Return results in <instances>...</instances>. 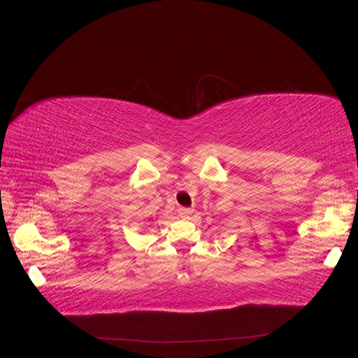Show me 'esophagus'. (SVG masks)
<instances>
[{
	"label": "esophagus",
	"instance_id": "esophagus-1",
	"mask_svg": "<svg viewBox=\"0 0 358 358\" xmlns=\"http://www.w3.org/2000/svg\"><path fill=\"white\" fill-rule=\"evenodd\" d=\"M193 214V209L192 208H180L178 209V215H180V218H189L190 215Z\"/></svg>",
	"mask_w": 358,
	"mask_h": 358
}]
</instances>
